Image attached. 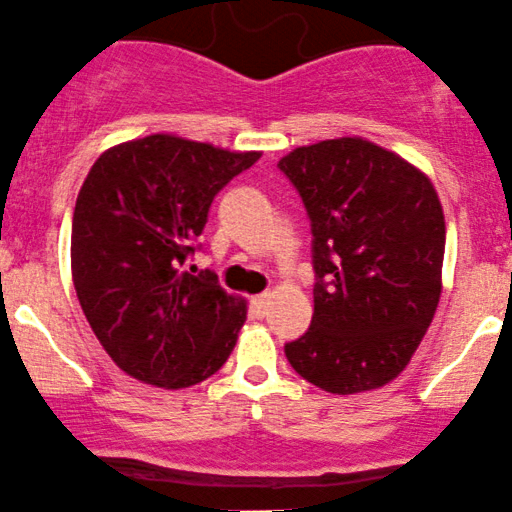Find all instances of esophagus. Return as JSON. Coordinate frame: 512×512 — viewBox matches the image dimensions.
I'll list each match as a JSON object with an SVG mask.
<instances>
[{
  "mask_svg": "<svg viewBox=\"0 0 512 512\" xmlns=\"http://www.w3.org/2000/svg\"><path fill=\"white\" fill-rule=\"evenodd\" d=\"M268 304H271V292H263V295H258L251 300V312H254L256 317H266Z\"/></svg>",
  "mask_w": 512,
  "mask_h": 512,
  "instance_id": "1",
  "label": "esophagus"
}]
</instances>
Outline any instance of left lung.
<instances>
[{"instance_id":"left-lung-1","label":"left lung","mask_w":512,"mask_h":512,"mask_svg":"<svg viewBox=\"0 0 512 512\" xmlns=\"http://www.w3.org/2000/svg\"><path fill=\"white\" fill-rule=\"evenodd\" d=\"M278 169L312 222L314 317L285 343L297 375L331 394L392 382L442 292L445 217L433 183L363 137L292 149Z\"/></svg>"}]
</instances>
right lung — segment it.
Listing matches in <instances>:
<instances>
[{
    "label": "right lung",
    "mask_w": 512,
    "mask_h": 512,
    "mask_svg": "<svg viewBox=\"0 0 512 512\" xmlns=\"http://www.w3.org/2000/svg\"><path fill=\"white\" fill-rule=\"evenodd\" d=\"M258 157L149 135L91 166L72 217L74 290L103 350L135 380L183 389L227 363L246 302L188 261L215 195Z\"/></svg>",
    "instance_id": "1"
}]
</instances>
